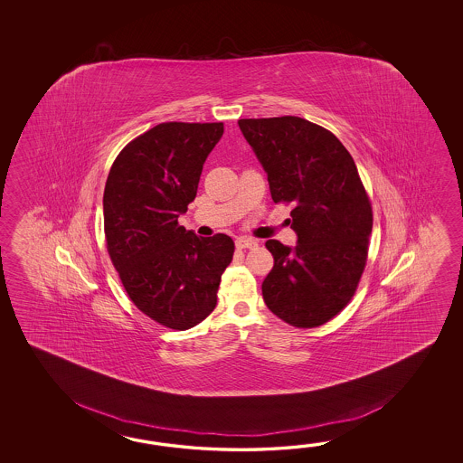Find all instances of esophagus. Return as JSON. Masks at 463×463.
Segmentation results:
<instances>
[{
	"instance_id": "obj_1",
	"label": "esophagus",
	"mask_w": 463,
	"mask_h": 463,
	"mask_svg": "<svg viewBox=\"0 0 463 463\" xmlns=\"http://www.w3.org/2000/svg\"><path fill=\"white\" fill-rule=\"evenodd\" d=\"M256 246H258V243H256L255 240H251V238H238L236 240V248L238 250H243V248L253 250Z\"/></svg>"
}]
</instances>
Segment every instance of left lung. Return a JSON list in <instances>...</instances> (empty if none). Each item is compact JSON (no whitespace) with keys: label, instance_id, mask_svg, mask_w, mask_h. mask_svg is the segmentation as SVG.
<instances>
[{"label":"left lung","instance_id":"obj_1","mask_svg":"<svg viewBox=\"0 0 463 463\" xmlns=\"http://www.w3.org/2000/svg\"><path fill=\"white\" fill-rule=\"evenodd\" d=\"M268 174L275 203H293L295 248L268 240L275 266L261 289L268 309L317 327L353 299L364 271L373 207L354 158L333 132L296 116L240 118Z\"/></svg>","mask_w":463,"mask_h":463}]
</instances>
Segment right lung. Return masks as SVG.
<instances>
[{"instance_id":"add662e5","label":"right lung","mask_w":463,"mask_h":463,"mask_svg":"<svg viewBox=\"0 0 463 463\" xmlns=\"http://www.w3.org/2000/svg\"><path fill=\"white\" fill-rule=\"evenodd\" d=\"M222 136L223 122H162L120 150L104 188L106 246L124 289L144 315L177 331L215 309L233 260L230 236L178 225Z\"/></svg>"}]
</instances>
